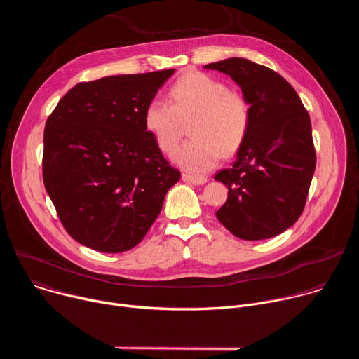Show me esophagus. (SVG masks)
Returning a JSON list of instances; mask_svg holds the SVG:
<instances>
[{
	"mask_svg": "<svg viewBox=\"0 0 359 359\" xmlns=\"http://www.w3.org/2000/svg\"><path fill=\"white\" fill-rule=\"evenodd\" d=\"M182 180L189 183V184H194V186H198V184H204L208 182L206 177H198V176H191V175H186L183 173L182 175Z\"/></svg>",
	"mask_w": 359,
	"mask_h": 359,
	"instance_id": "obj_1",
	"label": "esophagus"
}]
</instances>
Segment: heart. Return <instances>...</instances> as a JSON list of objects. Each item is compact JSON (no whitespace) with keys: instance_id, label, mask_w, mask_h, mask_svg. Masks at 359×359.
<instances>
[{"instance_id":"b5f03b06","label":"heart","mask_w":359,"mask_h":359,"mask_svg":"<svg viewBox=\"0 0 359 359\" xmlns=\"http://www.w3.org/2000/svg\"><path fill=\"white\" fill-rule=\"evenodd\" d=\"M172 104L162 97L151 99L143 114L146 130L162 151H170L190 118V140L180 144L172 161L190 173L215 168L222 156L234 153L244 142L251 111L247 99L229 90L227 85L208 74L190 71L170 88Z\"/></svg>"}]
</instances>
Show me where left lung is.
<instances>
[{
  "instance_id": "left-lung-1",
  "label": "left lung",
  "mask_w": 359,
  "mask_h": 359,
  "mask_svg": "<svg viewBox=\"0 0 359 359\" xmlns=\"http://www.w3.org/2000/svg\"><path fill=\"white\" fill-rule=\"evenodd\" d=\"M204 68L229 75L251 111L233 166L215 176L229 189L216 216L241 240L278 236L301 216L314 176L310 115L295 89L267 67L229 58Z\"/></svg>"
}]
</instances>
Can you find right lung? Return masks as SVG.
<instances>
[{
    "label": "right lung",
    "instance_id": "1",
    "mask_svg": "<svg viewBox=\"0 0 359 359\" xmlns=\"http://www.w3.org/2000/svg\"><path fill=\"white\" fill-rule=\"evenodd\" d=\"M175 69L75 85L43 130L42 176L69 236L122 252L146 236L180 172L146 130L143 114Z\"/></svg>",
    "mask_w": 359,
    "mask_h": 359
}]
</instances>
